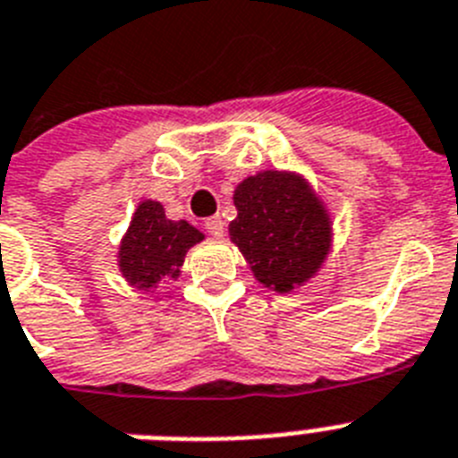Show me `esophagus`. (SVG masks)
I'll use <instances>...</instances> for the list:
<instances>
[{
  "mask_svg": "<svg viewBox=\"0 0 458 458\" xmlns=\"http://www.w3.org/2000/svg\"><path fill=\"white\" fill-rule=\"evenodd\" d=\"M205 228H207V233H209L211 237H216V240H221V237L225 235V223H223L221 216L207 218Z\"/></svg>",
  "mask_w": 458,
  "mask_h": 458,
  "instance_id": "obj_1",
  "label": "esophagus"
}]
</instances>
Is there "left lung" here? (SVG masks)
Listing matches in <instances>:
<instances>
[{
  "label": "left lung",
  "mask_w": 458,
  "mask_h": 458,
  "mask_svg": "<svg viewBox=\"0 0 458 458\" xmlns=\"http://www.w3.org/2000/svg\"><path fill=\"white\" fill-rule=\"evenodd\" d=\"M237 216L230 242L242 251L256 282L275 293L307 286L333 251V216L305 174L260 170L233 193Z\"/></svg>",
  "instance_id": "obj_1"
}]
</instances>
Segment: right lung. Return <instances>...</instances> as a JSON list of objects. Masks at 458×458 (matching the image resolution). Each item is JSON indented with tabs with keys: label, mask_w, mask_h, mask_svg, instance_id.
Returning <instances> with one entry per match:
<instances>
[{
	"label": "right lung",
	"mask_w": 458,
	"mask_h": 458,
	"mask_svg": "<svg viewBox=\"0 0 458 458\" xmlns=\"http://www.w3.org/2000/svg\"><path fill=\"white\" fill-rule=\"evenodd\" d=\"M205 240L188 221L165 216L163 202L144 198L134 207L125 235L118 242L116 265L128 286L153 293L160 284L176 282L188 249Z\"/></svg>",
	"instance_id": "right-lung-1"
}]
</instances>
